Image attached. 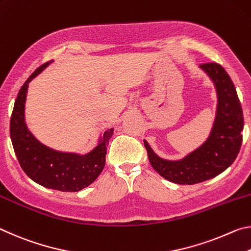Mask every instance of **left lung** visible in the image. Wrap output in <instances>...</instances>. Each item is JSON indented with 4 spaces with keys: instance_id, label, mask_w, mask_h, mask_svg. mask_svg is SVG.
Wrapping results in <instances>:
<instances>
[{
    "instance_id": "8db88e82",
    "label": "left lung",
    "mask_w": 251,
    "mask_h": 251,
    "mask_svg": "<svg viewBox=\"0 0 251 251\" xmlns=\"http://www.w3.org/2000/svg\"><path fill=\"white\" fill-rule=\"evenodd\" d=\"M200 68L213 82L218 98L215 122L207 140L180 160L160 158L145 140L153 169L178 184L199 183L220 175L235 161L242 142L244 114L233 82L218 63H203Z\"/></svg>"
}]
</instances>
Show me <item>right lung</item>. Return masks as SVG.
Wrapping results in <instances>:
<instances>
[{"label": "right lung", "instance_id": "right-lung-1", "mask_svg": "<svg viewBox=\"0 0 251 251\" xmlns=\"http://www.w3.org/2000/svg\"><path fill=\"white\" fill-rule=\"evenodd\" d=\"M52 62L36 69L20 89L11 116L10 135L16 158L28 178L53 190L77 192L90 186L103 170L106 147L113 129L106 130L99 139L98 146L85 154L53 150L30 132L24 118L28 83Z\"/></svg>", "mask_w": 251, "mask_h": 251}]
</instances>
